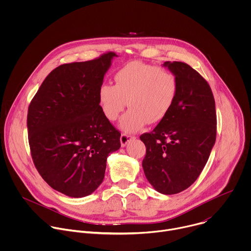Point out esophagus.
<instances>
[{
    "label": "esophagus",
    "mask_w": 251,
    "mask_h": 251,
    "mask_svg": "<svg viewBox=\"0 0 251 251\" xmlns=\"http://www.w3.org/2000/svg\"><path fill=\"white\" fill-rule=\"evenodd\" d=\"M135 139V136L130 135V134H122L120 137V142H121V146L125 147L129 142Z\"/></svg>",
    "instance_id": "1"
}]
</instances>
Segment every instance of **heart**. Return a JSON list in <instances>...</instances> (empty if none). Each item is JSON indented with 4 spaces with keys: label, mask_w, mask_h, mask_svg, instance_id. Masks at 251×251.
<instances>
[{
    "label": "heart",
    "mask_w": 251,
    "mask_h": 251,
    "mask_svg": "<svg viewBox=\"0 0 251 251\" xmlns=\"http://www.w3.org/2000/svg\"><path fill=\"white\" fill-rule=\"evenodd\" d=\"M177 93V80L171 71L132 61L114 75V85L102 84L98 101L104 116L115 121L126 105L130 109L123 115L119 127L135 132L147 122L157 123L172 109Z\"/></svg>",
    "instance_id": "heart-1"
}]
</instances>
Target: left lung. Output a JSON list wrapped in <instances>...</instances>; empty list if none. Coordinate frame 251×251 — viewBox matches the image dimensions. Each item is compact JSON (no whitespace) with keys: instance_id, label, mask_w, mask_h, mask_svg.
Returning a JSON list of instances; mask_svg holds the SVG:
<instances>
[{"instance_id":"1","label":"left lung","mask_w":251,"mask_h":251,"mask_svg":"<svg viewBox=\"0 0 251 251\" xmlns=\"http://www.w3.org/2000/svg\"><path fill=\"white\" fill-rule=\"evenodd\" d=\"M177 80L172 109L151 133L142 166L148 182L164 195L188 189L204 168L217 138L216 103L205 79L189 64L166 61Z\"/></svg>"}]
</instances>
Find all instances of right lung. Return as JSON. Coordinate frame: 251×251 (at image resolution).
I'll return each mask as SVG.
<instances>
[{
  "label": "right lung",
  "instance_id": "right-lung-1",
  "mask_svg": "<svg viewBox=\"0 0 251 251\" xmlns=\"http://www.w3.org/2000/svg\"><path fill=\"white\" fill-rule=\"evenodd\" d=\"M114 52L59 65L47 76L27 111L31 157L55 191L83 198L103 182L106 161L117 151L120 132L99 105L98 89Z\"/></svg>",
  "mask_w": 251,
  "mask_h": 251
}]
</instances>
